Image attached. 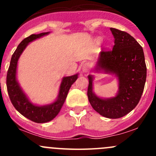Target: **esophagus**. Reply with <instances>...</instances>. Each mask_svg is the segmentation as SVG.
Returning a JSON list of instances; mask_svg holds the SVG:
<instances>
[{
  "label": "esophagus",
  "mask_w": 156,
  "mask_h": 156,
  "mask_svg": "<svg viewBox=\"0 0 156 156\" xmlns=\"http://www.w3.org/2000/svg\"><path fill=\"white\" fill-rule=\"evenodd\" d=\"M90 66L88 63H84V65L82 66V72H84V73H87V72L89 71Z\"/></svg>",
  "instance_id": "esophagus-1"
}]
</instances>
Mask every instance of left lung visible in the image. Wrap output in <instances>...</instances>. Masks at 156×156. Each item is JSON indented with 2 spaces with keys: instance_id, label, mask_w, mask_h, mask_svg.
I'll use <instances>...</instances> for the list:
<instances>
[{
  "instance_id": "8db88e82",
  "label": "left lung",
  "mask_w": 156,
  "mask_h": 156,
  "mask_svg": "<svg viewBox=\"0 0 156 156\" xmlns=\"http://www.w3.org/2000/svg\"><path fill=\"white\" fill-rule=\"evenodd\" d=\"M115 38L112 50L100 52L96 71L112 73L119 79V92L112 98L102 99L93 91L92 75H88L87 97L96 112L108 119L126 115L136 106L144 92L146 66L143 48L125 31L110 28Z\"/></svg>"
}]
</instances>
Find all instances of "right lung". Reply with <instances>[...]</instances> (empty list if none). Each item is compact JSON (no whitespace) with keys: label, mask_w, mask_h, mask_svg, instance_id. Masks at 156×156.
Here are the masks:
<instances>
[{"label":"right lung","mask_w":156,"mask_h":156,"mask_svg":"<svg viewBox=\"0 0 156 156\" xmlns=\"http://www.w3.org/2000/svg\"><path fill=\"white\" fill-rule=\"evenodd\" d=\"M48 34L49 32H43L38 34H31L22 41L12 54L7 75V92L12 104L20 114L36 123L48 122L57 115L66 99L71 86L78 78V74L64 77L59 87L56 100L46 106H38L31 103L21 89L16 80V67L19 58L29 42Z\"/></svg>","instance_id":"1"}]
</instances>
